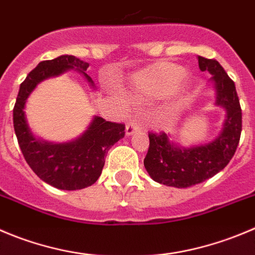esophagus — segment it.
I'll list each match as a JSON object with an SVG mask.
<instances>
[{"mask_svg":"<svg viewBox=\"0 0 255 255\" xmlns=\"http://www.w3.org/2000/svg\"><path fill=\"white\" fill-rule=\"evenodd\" d=\"M137 130H140V124L137 123V121H130L128 125H126V135L128 136H130V135H132L134 132H136Z\"/></svg>","mask_w":255,"mask_h":255,"instance_id":"1","label":"esophagus"}]
</instances>
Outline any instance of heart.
Returning <instances> with one entry per match:
<instances>
[{
  "label": "heart",
  "mask_w": 255,
  "mask_h": 255,
  "mask_svg": "<svg viewBox=\"0 0 255 255\" xmlns=\"http://www.w3.org/2000/svg\"><path fill=\"white\" fill-rule=\"evenodd\" d=\"M184 75L185 70L179 65L156 62L132 75L130 84L140 100L164 98L170 93L184 95L189 90Z\"/></svg>",
  "instance_id": "obj_1"
}]
</instances>
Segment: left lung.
<instances>
[{"label":"left lung","instance_id":"left-lung-1","mask_svg":"<svg viewBox=\"0 0 255 255\" xmlns=\"http://www.w3.org/2000/svg\"><path fill=\"white\" fill-rule=\"evenodd\" d=\"M199 69L209 71L215 89V105L225 110L224 125L217 139L204 145L180 147L165 132H149V150L144 165L152 180L174 188L203 183L228 165L242 134V109L234 81L222 65L199 56Z\"/></svg>","mask_w":255,"mask_h":255}]
</instances>
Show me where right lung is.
<instances>
[{"label":"right lung","mask_w":255,"mask_h":255,"mask_svg":"<svg viewBox=\"0 0 255 255\" xmlns=\"http://www.w3.org/2000/svg\"><path fill=\"white\" fill-rule=\"evenodd\" d=\"M87 67V62L71 55L41 61L21 84L13 108L14 132L26 162L41 180L62 190H79L96 183L109 149L125 135V125L95 116L86 131L76 140L52 144L33 136L26 120L25 105L38 82L70 69L82 72L94 86L91 77L85 74Z\"/></svg>","instance_id":"obj_1"}]
</instances>
